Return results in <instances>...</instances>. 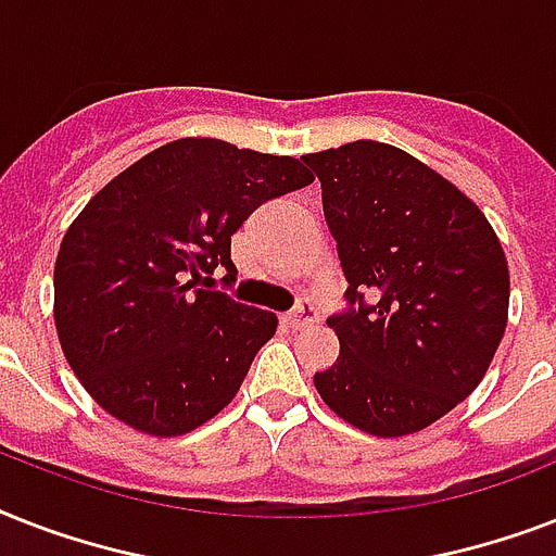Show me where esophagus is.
Segmentation results:
<instances>
[{
	"label": "esophagus",
	"instance_id": "esophagus-1",
	"mask_svg": "<svg viewBox=\"0 0 556 556\" xmlns=\"http://www.w3.org/2000/svg\"><path fill=\"white\" fill-rule=\"evenodd\" d=\"M317 317H320V312L314 308L312 300L300 296L294 308H291L288 314H282L279 320H282V326H288V329H303V326H312V323H317Z\"/></svg>",
	"mask_w": 556,
	"mask_h": 556
}]
</instances>
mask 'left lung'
Segmentation results:
<instances>
[{"label":"left lung","instance_id":"1","mask_svg":"<svg viewBox=\"0 0 556 556\" xmlns=\"http://www.w3.org/2000/svg\"><path fill=\"white\" fill-rule=\"evenodd\" d=\"M303 161L320 178L346 277V308L326 320L340 357L314 387L357 430H424L479 387L505 334L500 239L465 192L389 143H343Z\"/></svg>","mask_w":556,"mask_h":556}]
</instances>
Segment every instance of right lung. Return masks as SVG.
<instances>
[{"instance_id":"obj_1","label":"right lung","mask_w":556,"mask_h":556,"mask_svg":"<svg viewBox=\"0 0 556 556\" xmlns=\"http://www.w3.org/2000/svg\"><path fill=\"white\" fill-rule=\"evenodd\" d=\"M314 176L296 159L181 138L112 178L68 227L54 265L65 361L106 413L185 435L242 387L277 314L207 291L236 282L230 236Z\"/></svg>"}]
</instances>
